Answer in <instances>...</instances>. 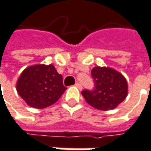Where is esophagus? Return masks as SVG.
<instances>
[{
  "label": "esophagus",
  "instance_id": "esophagus-1",
  "mask_svg": "<svg viewBox=\"0 0 151 151\" xmlns=\"http://www.w3.org/2000/svg\"><path fill=\"white\" fill-rule=\"evenodd\" d=\"M75 85H76V87H77L79 89H82V88H83V86H82L81 83H76Z\"/></svg>",
  "mask_w": 151,
  "mask_h": 151
}]
</instances>
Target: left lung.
<instances>
[{"instance_id":"1","label":"left lung","mask_w":151,"mask_h":151,"mask_svg":"<svg viewBox=\"0 0 151 151\" xmlns=\"http://www.w3.org/2000/svg\"><path fill=\"white\" fill-rule=\"evenodd\" d=\"M95 87L82 91L86 102L100 110L115 109L126 98L127 81L122 74L113 68L95 67L91 70Z\"/></svg>"}]
</instances>
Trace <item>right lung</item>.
Returning a JSON list of instances; mask_svg holds the SVG:
<instances>
[{
	"mask_svg": "<svg viewBox=\"0 0 151 151\" xmlns=\"http://www.w3.org/2000/svg\"><path fill=\"white\" fill-rule=\"evenodd\" d=\"M16 88L30 107L43 109L56 103L67 88L63 83V76L52 64H37L23 70Z\"/></svg>",
	"mask_w": 151,
	"mask_h": 151,
	"instance_id": "right-lung-1",
	"label": "right lung"
}]
</instances>
